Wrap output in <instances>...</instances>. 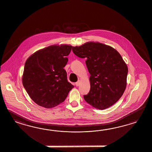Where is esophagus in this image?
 <instances>
[{
  "label": "esophagus",
  "mask_w": 152,
  "mask_h": 152,
  "mask_svg": "<svg viewBox=\"0 0 152 152\" xmlns=\"http://www.w3.org/2000/svg\"><path fill=\"white\" fill-rule=\"evenodd\" d=\"M80 81L78 80L77 82H76V83H75V85H76V86H78L80 85Z\"/></svg>",
  "instance_id": "esophagus-1"
}]
</instances>
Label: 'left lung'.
I'll return each instance as SVG.
<instances>
[{"label": "left lung", "instance_id": "left-lung-1", "mask_svg": "<svg viewBox=\"0 0 152 152\" xmlns=\"http://www.w3.org/2000/svg\"><path fill=\"white\" fill-rule=\"evenodd\" d=\"M75 55L86 59L90 90L85 100L99 110L114 105L123 95L128 69L119 53L111 46L89 42L72 47Z\"/></svg>", "mask_w": 152, "mask_h": 152}]
</instances>
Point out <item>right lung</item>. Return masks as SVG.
Segmentation results:
<instances>
[{
    "mask_svg": "<svg viewBox=\"0 0 152 152\" xmlns=\"http://www.w3.org/2000/svg\"><path fill=\"white\" fill-rule=\"evenodd\" d=\"M72 46L52 45L28 57L22 76L23 86L33 101L51 108L64 101L74 86L68 82L64 69Z\"/></svg>",
    "mask_w": 152,
    "mask_h": 152,
    "instance_id": "obj_1",
    "label": "right lung"
}]
</instances>
